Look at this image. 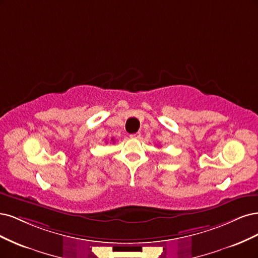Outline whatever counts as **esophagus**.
I'll use <instances>...</instances> for the list:
<instances>
[{
	"label": "esophagus",
	"instance_id": "1",
	"mask_svg": "<svg viewBox=\"0 0 258 258\" xmlns=\"http://www.w3.org/2000/svg\"><path fill=\"white\" fill-rule=\"evenodd\" d=\"M140 133H135V134H132V135H130V137L131 138H133V139H138V138H140Z\"/></svg>",
	"mask_w": 258,
	"mask_h": 258
}]
</instances>
